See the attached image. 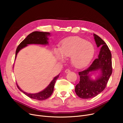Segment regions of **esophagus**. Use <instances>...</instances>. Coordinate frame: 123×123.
Returning <instances> with one entry per match:
<instances>
[{
    "label": "esophagus",
    "mask_w": 123,
    "mask_h": 123,
    "mask_svg": "<svg viewBox=\"0 0 123 123\" xmlns=\"http://www.w3.org/2000/svg\"><path fill=\"white\" fill-rule=\"evenodd\" d=\"M70 72V70L69 69H67L65 70V72L66 73H69V72Z\"/></svg>",
    "instance_id": "obj_1"
}]
</instances>
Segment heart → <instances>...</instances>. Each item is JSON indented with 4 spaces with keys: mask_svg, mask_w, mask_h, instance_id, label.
<instances>
[{
    "mask_svg": "<svg viewBox=\"0 0 123 123\" xmlns=\"http://www.w3.org/2000/svg\"><path fill=\"white\" fill-rule=\"evenodd\" d=\"M54 53L57 59L63 61L71 57L73 65L82 68L90 63L95 53L93 45L79 37L67 38L62 41L59 48H55Z\"/></svg>",
    "mask_w": 123,
    "mask_h": 123,
    "instance_id": "b5f03b06",
    "label": "heart"
}]
</instances>
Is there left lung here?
Here are the masks:
<instances>
[{"label": "left lung", "mask_w": 123, "mask_h": 123, "mask_svg": "<svg viewBox=\"0 0 123 123\" xmlns=\"http://www.w3.org/2000/svg\"><path fill=\"white\" fill-rule=\"evenodd\" d=\"M97 46L101 47L98 58L86 69L79 72L80 82L75 87V91L79 97L87 99L95 97L104 90L112 73V55L106 43L102 38L93 34ZM100 70L101 75L95 80L89 78L91 72Z\"/></svg>", "instance_id": "left-lung-1"}]
</instances>
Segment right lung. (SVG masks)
Segmentation results:
<instances>
[{"label":"right lung","mask_w":123,"mask_h":123,"mask_svg":"<svg viewBox=\"0 0 123 123\" xmlns=\"http://www.w3.org/2000/svg\"><path fill=\"white\" fill-rule=\"evenodd\" d=\"M50 35L49 32H40V31H34L32 32L31 33L29 34L27 37L19 44L18 46L17 47L16 50L15 54V58L16 57L17 54L18 52L20 51L23 48L27 46L28 44H43L46 45L48 43V36ZM59 75H57L56 77H54L53 80L51 82L50 84L45 88L42 91L39 92L35 94H30L24 92L23 91L19 88L17 84V87L19 90L23 92L29 98L32 99H34L37 100H44L48 98L52 94L54 87L55 85V83L56 80L58 78Z\"/></svg>","instance_id":"1"}]
</instances>
